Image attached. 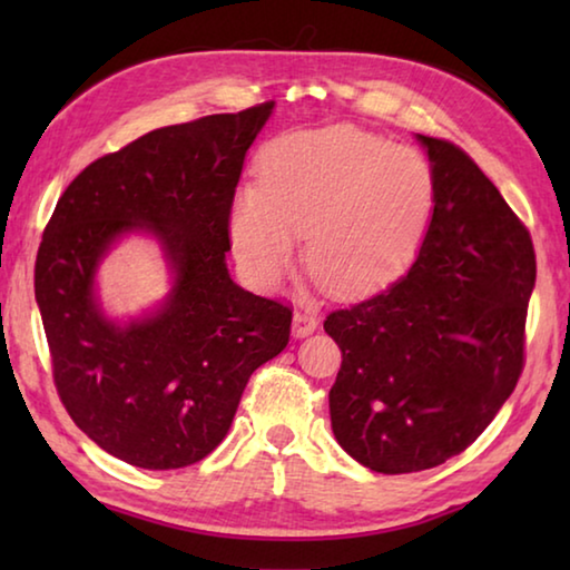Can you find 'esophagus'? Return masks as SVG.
Wrapping results in <instances>:
<instances>
[{
  "mask_svg": "<svg viewBox=\"0 0 570 570\" xmlns=\"http://www.w3.org/2000/svg\"><path fill=\"white\" fill-rule=\"evenodd\" d=\"M316 326H320V320H316V314H312V312H302V308H298V312H294V336H308L312 334Z\"/></svg>",
  "mask_w": 570,
  "mask_h": 570,
  "instance_id": "obj_1",
  "label": "esophagus"
}]
</instances>
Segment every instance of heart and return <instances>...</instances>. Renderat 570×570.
<instances>
[{
  "mask_svg": "<svg viewBox=\"0 0 570 570\" xmlns=\"http://www.w3.org/2000/svg\"><path fill=\"white\" fill-rule=\"evenodd\" d=\"M432 200L420 150L354 128L302 132L264 153L262 186L236 193L230 240L250 274L276 282L308 234V272L332 292H366L410 262Z\"/></svg>",
  "mask_w": 570,
  "mask_h": 570,
  "instance_id": "obj_1",
  "label": "heart"
}]
</instances>
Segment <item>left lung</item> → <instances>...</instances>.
<instances>
[{"label": "left lung", "instance_id": "1", "mask_svg": "<svg viewBox=\"0 0 570 570\" xmlns=\"http://www.w3.org/2000/svg\"><path fill=\"white\" fill-rule=\"evenodd\" d=\"M417 140L435 176L417 258L324 322L342 350L334 438L382 475L438 468L493 422L523 372L535 284L533 240L493 180L455 142Z\"/></svg>", "mask_w": 570, "mask_h": 570}]
</instances>
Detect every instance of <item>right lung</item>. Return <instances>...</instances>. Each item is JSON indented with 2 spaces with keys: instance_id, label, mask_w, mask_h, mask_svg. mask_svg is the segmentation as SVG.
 Here are the masks:
<instances>
[{
  "instance_id": "add662e5",
  "label": "right lung",
  "mask_w": 570,
  "mask_h": 570,
  "mask_svg": "<svg viewBox=\"0 0 570 570\" xmlns=\"http://www.w3.org/2000/svg\"><path fill=\"white\" fill-rule=\"evenodd\" d=\"M274 102L150 130L90 163L55 206L35 262L52 380L92 442L146 470L214 452L248 377L284 352L292 306L234 284L230 206ZM150 229L177 274L158 315L105 321L94 272L115 237Z\"/></svg>"
}]
</instances>
